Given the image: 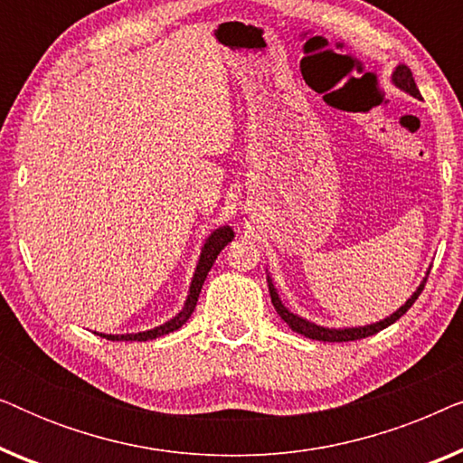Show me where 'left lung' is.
<instances>
[{"label":"left lung","mask_w":463,"mask_h":463,"mask_svg":"<svg viewBox=\"0 0 463 463\" xmlns=\"http://www.w3.org/2000/svg\"><path fill=\"white\" fill-rule=\"evenodd\" d=\"M392 80H394V84L398 86V88H402L404 92H409L411 97H415V99H420V90H417V86H415V80H413V73H411V69L407 67V65H398L396 67V71H394V75H392ZM423 287H426V282L421 284L420 288L415 290L413 293V297H411V299L404 303V306L398 309V312H394L390 316V318H385V320H382V322H377V325H371V326H360V328H322V326H316V325H312V322H307V320H303V318H299V316H295V314H290L287 307L282 306V301H280V297H278V293H276V288H274V284L269 282V295H271V303H274V307H276V312L280 314V318L287 322V325L293 328V331H297L299 335H306V337H309V339H316V341H337V344H341V341H356V339H364V337H371V335H375V333H379V331H383L385 326H390V325H394V322L401 318V316H404L409 312V307L413 306L415 303V299L417 297L421 295V290H423Z\"/></svg>","instance_id":"left-lung-1"}]
</instances>
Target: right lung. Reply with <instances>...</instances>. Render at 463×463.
Segmentation results:
<instances>
[{"label":"right lung","mask_w":463,"mask_h":463,"mask_svg":"<svg viewBox=\"0 0 463 463\" xmlns=\"http://www.w3.org/2000/svg\"><path fill=\"white\" fill-rule=\"evenodd\" d=\"M232 240H233V230H232V227H221V230L213 232V236L206 240L204 249H202L198 268H195L192 287H189V297H187V301H185V307H183L181 312L176 314L173 320H168L166 325H162V326H157V328H151V331H145V333H135V335H100V337L111 339V341H147V339L162 337V335H168V333L176 331V328H181L189 320V316L194 314L195 303H198V297H200V290H202V284H204L208 271H211V268H213V263L217 261V255L225 249L227 244L232 242Z\"/></svg>","instance_id":"add662e5"}]
</instances>
